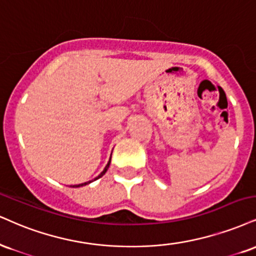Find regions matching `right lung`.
<instances>
[{"mask_svg":"<svg viewBox=\"0 0 256 256\" xmlns=\"http://www.w3.org/2000/svg\"><path fill=\"white\" fill-rule=\"evenodd\" d=\"M110 161H108V163H107V166H106V167H104V170H102V172H101V173H100V175H98V176H96V178H94V180H98V178H101V176H102V175H104V173H106V172H107V169H108V167H110ZM94 180H92V181H94ZM92 181H88V182H84V184H74V186H72V187H81V186H86V184H90V182H92Z\"/></svg>","mask_w":256,"mask_h":256,"instance_id":"obj_1","label":"right lung"}]
</instances>
